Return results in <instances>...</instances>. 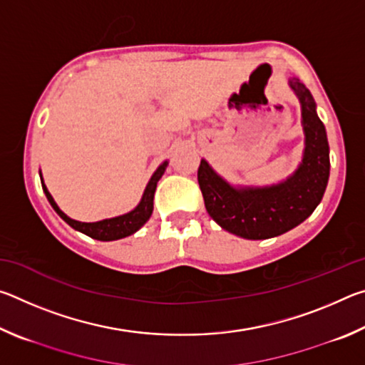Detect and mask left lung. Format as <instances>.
Instances as JSON below:
<instances>
[{"instance_id": "obj_1", "label": "left lung", "mask_w": 365, "mask_h": 365, "mask_svg": "<svg viewBox=\"0 0 365 365\" xmlns=\"http://www.w3.org/2000/svg\"><path fill=\"white\" fill-rule=\"evenodd\" d=\"M302 108L306 150L302 164L283 183L265 188H233L205 159L197 168L205 206L224 230L248 240H265L292 230L319 206L330 175L329 141L314 98L299 78L289 80Z\"/></svg>"}]
</instances>
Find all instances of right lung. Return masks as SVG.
Masks as SVG:
<instances>
[{
    "instance_id": "right-lung-1",
    "label": "right lung",
    "mask_w": 365,
    "mask_h": 365,
    "mask_svg": "<svg viewBox=\"0 0 365 365\" xmlns=\"http://www.w3.org/2000/svg\"><path fill=\"white\" fill-rule=\"evenodd\" d=\"M165 168H168V160H165L164 164H160L158 170L154 172L150 183L146 185V190L143 193V197H141L140 205L135 207L133 211H130L128 214L119 215V217L104 219L100 222H91V224H86V222H78V220L67 217V215L58 207L56 202H54L53 196L49 195V191L46 190L45 183H43V178H41V187L48 197L49 205H51L54 211L59 214V217L66 220L72 228H76V230L88 235V237L95 238V240H101V242H113V240L125 238V237H128V235L135 233L140 227H143L146 224L148 219L151 217L154 191H156V185L159 182V178L163 177Z\"/></svg>"
}]
</instances>
